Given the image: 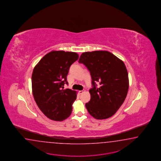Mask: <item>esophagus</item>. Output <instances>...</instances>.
I'll return each mask as SVG.
<instances>
[{
    "mask_svg": "<svg viewBox=\"0 0 161 161\" xmlns=\"http://www.w3.org/2000/svg\"><path fill=\"white\" fill-rule=\"evenodd\" d=\"M84 92V91H79V93H80V94H82V93H83Z\"/></svg>",
    "mask_w": 161,
    "mask_h": 161,
    "instance_id": "34e87169",
    "label": "esophagus"
}]
</instances>
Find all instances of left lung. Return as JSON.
Listing matches in <instances>:
<instances>
[{"label":"left lung","mask_w":161,"mask_h":161,"mask_svg":"<svg viewBox=\"0 0 161 161\" xmlns=\"http://www.w3.org/2000/svg\"><path fill=\"white\" fill-rule=\"evenodd\" d=\"M79 62L86 66L92 78L91 99L86 104L88 113L97 119L111 117L128 91V73L124 62L107 51H95L83 53Z\"/></svg>","instance_id":"obj_1"}]
</instances>
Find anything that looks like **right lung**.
Segmentation results:
<instances>
[{"label": "right lung", "instance_id": "obj_1", "mask_svg": "<svg viewBox=\"0 0 161 161\" xmlns=\"http://www.w3.org/2000/svg\"><path fill=\"white\" fill-rule=\"evenodd\" d=\"M74 52L53 51L44 56L33 69L32 93L40 110L52 120L62 121L72 113L76 91L64 89L69 68L79 59Z\"/></svg>", "mask_w": 161, "mask_h": 161}]
</instances>
